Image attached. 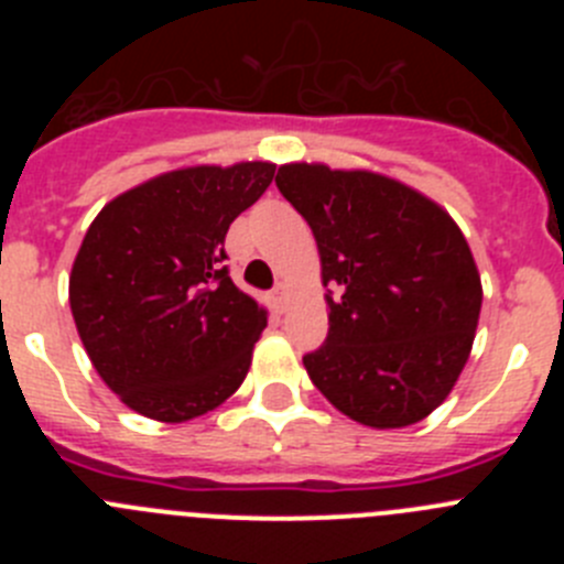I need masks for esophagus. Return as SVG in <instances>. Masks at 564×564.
Wrapping results in <instances>:
<instances>
[{"mask_svg":"<svg viewBox=\"0 0 564 564\" xmlns=\"http://www.w3.org/2000/svg\"><path fill=\"white\" fill-rule=\"evenodd\" d=\"M285 305H288V285H285V282H279L276 291H273V307L282 313V311H285Z\"/></svg>","mask_w":564,"mask_h":564,"instance_id":"obj_1","label":"esophagus"}]
</instances>
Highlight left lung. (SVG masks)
I'll return each instance as SVG.
<instances>
[{
    "label": "left lung",
    "instance_id": "obj_1",
    "mask_svg": "<svg viewBox=\"0 0 564 564\" xmlns=\"http://www.w3.org/2000/svg\"><path fill=\"white\" fill-rule=\"evenodd\" d=\"M276 186L316 237L330 330L305 370L352 421L398 430L437 410L466 367L482 288L457 223L364 169L285 163Z\"/></svg>",
    "mask_w": 564,
    "mask_h": 564
}]
</instances>
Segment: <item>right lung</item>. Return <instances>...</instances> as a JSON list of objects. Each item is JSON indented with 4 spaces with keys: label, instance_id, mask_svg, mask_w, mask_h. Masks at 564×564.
<instances>
[{
    "label": "right lung",
    "instance_id": "obj_1",
    "mask_svg": "<svg viewBox=\"0 0 564 564\" xmlns=\"http://www.w3.org/2000/svg\"><path fill=\"white\" fill-rule=\"evenodd\" d=\"M273 163L188 166L118 194L84 234L69 307L89 361L129 410L181 423L246 381L268 313L228 276L226 234Z\"/></svg>",
    "mask_w": 564,
    "mask_h": 564
}]
</instances>
